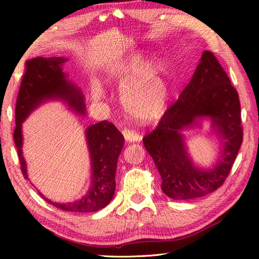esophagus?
I'll use <instances>...</instances> for the list:
<instances>
[{"label": "esophagus", "instance_id": "1", "mask_svg": "<svg viewBox=\"0 0 259 259\" xmlns=\"http://www.w3.org/2000/svg\"><path fill=\"white\" fill-rule=\"evenodd\" d=\"M122 134L127 143H136V142H140V140H142V136L138 135L136 132L132 131V130L125 128V130H123Z\"/></svg>", "mask_w": 259, "mask_h": 259}]
</instances>
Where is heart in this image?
Segmentation results:
<instances>
[{
	"mask_svg": "<svg viewBox=\"0 0 259 259\" xmlns=\"http://www.w3.org/2000/svg\"><path fill=\"white\" fill-rule=\"evenodd\" d=\"M148 53L135 51L116 60L108 79L121 84V99L126 111L136 120L153 122L165 113L169 100L168 67L161 58L149 60ZM94 95H100L98 83Z\"/></svg>",
	"mask_w": 259,
	"mask_h": 259,
	"instance_id": "1",
	"label": "heart"
}]
</instances>
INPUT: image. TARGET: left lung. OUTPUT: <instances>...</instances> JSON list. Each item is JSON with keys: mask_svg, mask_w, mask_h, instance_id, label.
<instances>
[{"mask_svg": "<svg viewBox=\"0 0 259 259\" xmlns=\"http://www.w3.org/2000/svg\"><path fill=\"white\" fill-rule=\"evenodd\" d=\"M204 119L210 121L211 131L221 143L218 159L208 169L195 165L182 133L201 127ZM242 140L238 93L213 53L205 51L178 100L143 142L161 175L162 191L170 199L189 200L206 195L223 185Z\"/></svg>", "mask_w": 259, "mask_h": 259, "instance_id": "obj_1", "label": "left lung"}]
</instances>
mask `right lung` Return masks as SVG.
I'll list each match as a JSON object with an SVG mask.
<instances>
[{
    "label": "right lung",
    "mask_w": 259,
    "mask_h": 259,
    "mask_svg": "<svg viewBox=\"0 0 259 259\" xmlns=\"http://www.w3.org/2000/svg\"><path fill=\"white\" fill-rule=\"evenodd\" d=\"M65 57H35L27 61L26 73L22 77L16 103V128L14 140L21 165V171L28 178L27 163L22 155V123L41 105L51 100H59L66 104L71 111L86 115L84 95L80 88L68 79L64 72ZM91 160V186L89 191L79 200L70 203L53 202L41 197L62 210L92 213L107 206L115 191V170L119 155L124 145V137L114 125L101 121L90 125L85 130Z\"/></svg>",
    "instance_id": "obj_1"
}]
</instances>
